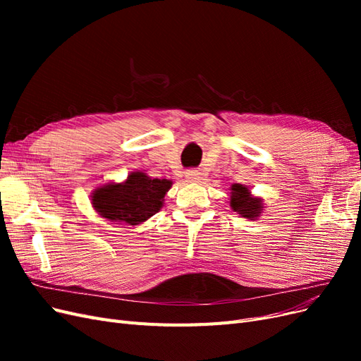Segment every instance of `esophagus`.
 I'll return each instance as SVG.
<instances>
[{"mask_svg": "<svg viewBox=\"0 0 361 361\" xmlns=\"http://www.w3.org/2000/svg\"><path fill=\"white\" fill-rule=\"evenodd\" d=\"M185 176H187L190 180H199L200 171L199 170H188L187 173H185Z\"/></svg>", "mask_w": 361, "mask_h": 361, "instance_id": "obj_1", "label": "esophagus"}]
</instances>
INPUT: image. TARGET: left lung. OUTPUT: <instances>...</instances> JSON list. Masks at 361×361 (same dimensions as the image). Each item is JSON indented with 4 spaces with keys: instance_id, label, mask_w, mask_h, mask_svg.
I'll use <instances>...</instances> for the list:
<instances>
[{
    "instance_id": "left-lung-1",
    "label": "left lung",
    "mask_w": 361,
    "mask_h": 361,
    "mask_svg": "<svg viewBox=\"0 0 361 361\" xmlns=\"http://www.w3.org/2000/svg\"><path fill=\"white\" fill-rule=\"evenodd\" d=\"M231 206L235 212H239L245 218H255L262 211V203L259 199L250 197V191L243 185H233L232 187Z\"/></svg>"
}]
</instances>
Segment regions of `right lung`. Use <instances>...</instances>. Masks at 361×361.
<instances>
[{
  "label": "right lung",
  "mask_w": 361,
  "mask_h": 361,
  "mask_svg": "<svg viewBox=\"0 0 361 361\" xmlns=\"http://www.w3.org/2000/svg\"><path fill=\"white\" fill-rule=\"evenodd\" d=\"M167 179H152L145 173H130L125 183H110L93 192V206L102 216L113 221L135 226L155 215L170 190Z\"/></svg>",
  "instance_id": "add662e5"
}]
</instances>
